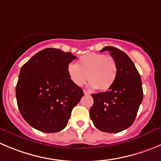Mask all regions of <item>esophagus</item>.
Here are the masks:
<instances>
[{"instance_id": "34e87169", "label": "esophagus", "mask_w": 161, "mask_h": 161, "mask_svg": "<svg viewBox=\"0 0 161 161\" xmlns=\"http://www.w3.org/2000/svg\"><path fill=\"white\" fill-rule=\"evenodd\" d=\"M84 93H85V95H89L90 94V92L88 91H87V90H85V89H84Z\"/></svg>"}]
</instances>
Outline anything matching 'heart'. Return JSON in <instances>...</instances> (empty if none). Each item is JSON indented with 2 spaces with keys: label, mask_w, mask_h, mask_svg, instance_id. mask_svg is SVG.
<instances>
[{
  "label": "heart",
  "mask_w": 161,
  "mask_h": 161,
  "mask_svg": "<svg viewBox=\"0 0 161 161\" xmlns=\"http://www.w3.org/2000/svg\"><path fill=\"white\" fill-rule=\"evenodd\" d=\"M117 64L111 56L89 53L78 60L77 65L69 64L67 72L74 85L81 86L86 80L89 85L99 91H107L114 84L117 76Z\"/></svg>",
  "instance_id": "1"
}]
</instances>
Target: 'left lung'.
Wrapping results in <instances>:
<instances>
[{
  "label": "left lung",
  "instance_id": "obj_1",
  "mask_svg": "<svg viewBox=\"0 0 161 161\" xmlns=\"http://www.w3.org/2000/svg\"><path fill=\"white\" fill-rule=\"evenodd\" d=\"M116 61L117 76L106 92L92 94L93 103L89 111L94 125L99 130L119 133L134 123L143 99L141 76L128 55L114 47H105Z\"/></svg>",
  "mask_w": 161,
  "mask_h": 161
}]
</instances>
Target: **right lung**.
Returning <instances> with one entry per match:
<instances>
[{
	"label": "right lung",
	"instance_id": "1",
	"mask_svg": "<svg viewBox=\"0 0 161 161\" xmlns=\"http://www.w3.org/2000/svg\"><path fill=\"white\" fill-rule=\"evenodd\" d=\"M76 58L69 52L47 48L21 67L16 88L18 108L35 129L56 133L67 125L72 110L84 96L67 72Z\"/></svg>",
	"mask_w": 161,
	"mask_h": 161
}]
</instances>
